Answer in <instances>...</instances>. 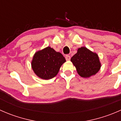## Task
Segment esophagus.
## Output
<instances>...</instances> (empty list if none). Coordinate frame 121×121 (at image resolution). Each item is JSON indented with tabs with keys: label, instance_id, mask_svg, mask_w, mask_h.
<instances>
[{
	"label": "esophagus",
	"instance_id": "1",
	"mask_svg": "<svg viewBox=\"0 0 121 121\" xmlns=\"http://www.w3.org/2000/svg\"><path fill=\"white\" fill-rule=\"evenodd\" d=\"M70 58H71V57L69 55H66V56H65V59H66V60H67V61L70 60Z\"/></svg>",
	"mask_w": 121,
	"mask_h": 121
}]
</instances>
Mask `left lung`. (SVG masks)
I'll return each mask as SVG.
<instances>
[{"mask_svg":"<svg viewBox=\"0 0 121 121\" xmlns=\"http://www.w3.org/2000/svg\"><path fill=\"white\" fill-rule=\"evenodd\" d=\"M71 61L76 68L78 74L83 78L95 75L101 67L98 54L85 47L78 48L77 53L71 57Z\"/></svg>","mask_w":121,"mask_h":121,"instance_id":"1","label":"left lung"}]
</instances>
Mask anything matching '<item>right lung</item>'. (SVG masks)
Here are the masks:
<instances>
[{"instance_id":"right-lung-1","label":"right lung","mask_w":121,"mask_h":121,"mask_svg":"<svg viewBox=\"0 0 121 121\" xmlns=\"http://www.w3.org/2000/svg\"><path fill=\"white\" fill-rule=\"evenodd\" d=\"M65 61L61 53L48 46L35 53L31 65L37 77L43 80H50L57 75L61 66Z\"/></svg>"}]
</instances>
